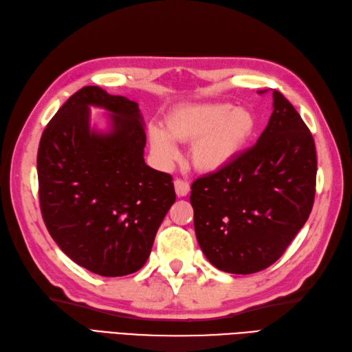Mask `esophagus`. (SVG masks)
I'll return each instance as SVG.
<instances>
[{
  "label": "esophagus",
  "instance_id": "obj_1",
  "mask_svg": "<svg viewBox=\"0 0 352 352\" xmlns=\"http://www.w3.org/2000/svg\"><path fill=\"white\" fill-rule=\"evenodd\" d=\"M174 187H175V193L178 196H186L187 193L190 192V186H189V183L184 182V179L177 178L174 182Z\"/></svg>",
  "mask_w": 352,
  "mask_h": 352
}]
</instances>
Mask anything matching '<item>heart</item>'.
<instances>
[{
  "label": "heart",
  "instance_id": "obj_1",
  "mask_svg": "<svg viewBox=\"0 0 352 352\" xmlns=\"http://www.w3.org/2000/svg\"><path fill=\"white\" fill-rule=\"evenodd\" d=\"M256 126L255 113L243 106L234 108L230 102L195 103L170 113L168 133L151 127L150 145L163 163H170L178 156L175 142H193V166L204 173H216L239 156L255 135Z\"/></svg>",
  "mask_w": 352,
  "mask_h": 352
}]
</instances>
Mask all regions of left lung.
Here are the masks:
<instances>
[{
  "label": "left lung",
  "instance_id": "left-lung-1",
  "mask_svg": "<svg viewBox=\"0 0 352 352\" xmlns=\"http://www.w3.org/2000/svg\"><path fill=\"white\" fill-rule=\"evenodd\" d=\"M315 186L312 133L274 89L273 113L256 144L192 184L195 232L204 255L232 274L274 264L305 226Z\"/></svg>",
  "mask_w": 352,
  "mask_h": 352
}]
</instances>
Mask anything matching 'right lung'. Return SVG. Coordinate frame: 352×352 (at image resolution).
<instances>
[{
  "instance_id": "1",
  "label": "right lung",
  "mask_w": 352,
  "mask_h": 352,
  "mask_svg": "<svg viewBox=\"0 0 352 352\" xmlns=\"http://www.w3.org/2000/svg\"><path fill=\"white\" fill-rule=\"evenodd\" d=\"M110 112L111 127H89V106ZM138 103L84 87L47 122L38 144L40 210L72 261L104 277L138 272L175 202L173 177L146 165Z\"/></svg>"
}]
</instances>
